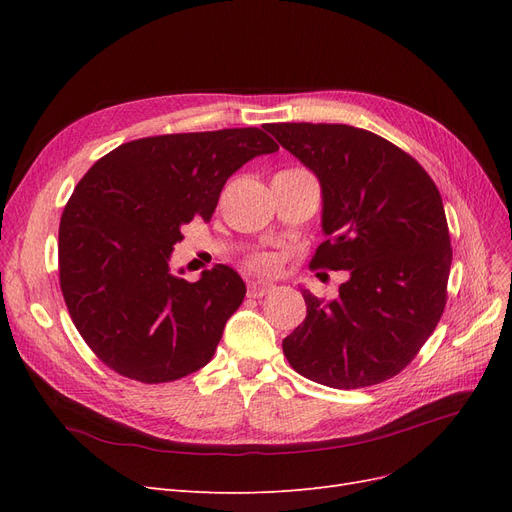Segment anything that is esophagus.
<instances>
[{"label": "esophagus", "mask_w": 512, "mask_h": 512, "mask_svg": "<svg viewBox=\"0 0 512 512\" xmlns=\"http://www.w3.org/2000/svg\"><path fill=\"white\" fill-rule=\"evenodd\" d=\"M271 290H275V284H273V282H262V280H258V282H250V284H247V294H250L252 299L265 297V294H269Z\"/></svg>", "instance_id": "esophagus-1"}]
</instances>
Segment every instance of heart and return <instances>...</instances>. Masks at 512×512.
Masks as SVG:
<instances>
[{
    "label": "heart",
    "mask_w": 512,
    "mask_h": 512,
    "mask_svg": "<svg viewBox=\"0 0 512 512\" xmlns=\"http://www.w3.org/2000/svg\"><path fill=\"white\" fill-rule=\"evenodd\" d=\"M273 265H275V260H273L271 256H258V258L254 260V267H256L258 271H269V269H273Z\"/></svg>",
    "instance_id": "heart-1"
}]
</instances>
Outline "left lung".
<instances>
[{
    "label": "left lung",
    "instance_id": "8db88e82",
    "mask_svg": "<svg viewBox=\"0 0 512 512\" xmlns=\"http://www.w3.org/2000/svg\"><path fill=\"white\" fill-rule=\"evenodd\" d=\"M277 143L320 181L314 267L348 271L339 297L301 288L305 320L284 339L294 371L333 389L397 376L446 305L451 237L436 183L406 151L344 123H269Z\"/></svg>",
    "mask_w": 512,
    "mask_h": 512
}]
</instances>
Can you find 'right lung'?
Wrapping results in <instances>:
<instances>
[{"label":"right lung","instance_id":"add662e5","mask_svg":"<svg viewBox=\"0 0 512 512\" xmlns=\"http://www.w3.org/2000/svg\"><path fill=\"white\" fill-rule=\"evenodd\" d=\"M277 149L258 128L164 134L119 145L87 170L61 213L59 284L106 367L158 384L213 359L245 284L226 265L185 282L170 254L185 224L211 220L232 173Z\"/></svg>","mask_w":512,"mask_h":512}]
</instances>
